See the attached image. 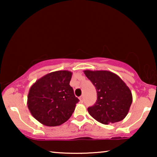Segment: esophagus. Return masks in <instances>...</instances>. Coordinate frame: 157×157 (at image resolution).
Masks as SVG:
<instances>
[{"label": "esophagus", "instance_id": "obj_1", "mask_svg": "<svg viewBox=\"0 0 157 157\" xmlns=\"http://www.w3.org/2000/svg\"><path fill=\"white\" fill-rule=\"evenodd\" d=\"M83 96H80V97H79V100H80V101L81 102H83Z\"/></svg>", "mask_w": 157, "mask_h": 157}]
</instances>
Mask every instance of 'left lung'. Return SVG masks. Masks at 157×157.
<instances>
[{
	"label": "left lung",
	"mask_w": 157,
	"mask_h": 157,
	"mask_svg": "<svg viewBox=\"0 0 157 157\" xmlns=\"http://www.w3.org/2000/svg\"><path fill=\"white\" fill-rule=\"evenodd\" d=\"M96 87L97 100L88 108L89 114L100 123L113 124L123 120L132 103L129 88L119 76L108 71H84Z\"/></svg>",
	"instance_id": "8db88e82"
}]
</instances>
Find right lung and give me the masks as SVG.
Returning a JSON list of instances; mask_svg holds the SVG:
<instances>
[{
    "mask_svg": "<svg viewBox=\"0 0 157 157\" xmlns=\"http://www.w3.org/2000/svg\"><path fill=\"white\" fill-rule=\"evenodd\" d=\"M72 73L58 71L38 79L30 88L27 104L30 112L44 125L56 126L68 121L79 101L69 85Z\"/></svg>",
    "mask_w": 157,
    "mask_h": 157,
    "instance_id": "add662e5",
    "label": "right lung"
}]
</instances>
